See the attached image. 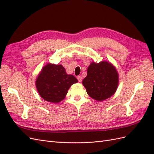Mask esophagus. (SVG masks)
<instances>
[{"instance_id":"esophagus-1","label":"esophagus","mask_w":154,"mask_h":154,"mask_svg":"<svg viewBox=\"0 0 154 154\" xmlns=\"http://www.w3.org/2000/svg\"><path fill=\"white\" fill-rule=\"evenodd\" d=\"M77 78V79H78V81H79V82H81V81H82V77H81V76H78Z\"/></svg>"}]
</instances>
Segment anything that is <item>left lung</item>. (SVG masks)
I'll list each match as a JSON object with an SVG mask.
<instances>
[{
	"label": "left lung",
	"instance_id": "8db88e82",
	"mask_svg": "<svg viewBox=\"0 0 154 154\" xmlns=\"http://www.w3.org/2000/svg\"><path fill=\"white\" fill-rule=\"evenodd\" d=\"M82 83L91 98L102 101L115 93L119 84V75L116 69L109 62H93L88 67L87 75Z\"/></svg>",
	"mask_w": 154,
	"mask_h": 154
}]
</instances>
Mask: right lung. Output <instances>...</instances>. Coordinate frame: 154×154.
I'll return each mask as SVG.
<instances>
[{
	"label": "right lung",
	"instance_id": "right-lung-1",
	"mask_svg": "<svg viewBox=\"0 0 154 154\" xmlns=\"http://www.w3.org/2000/svg\"><path fill=\"white\" fill-rule=\"evenodd\" d=\"M77 82L73 75L66 73L61 65L49 63L38 75L35 85L42 98L48 102L57 103L65 97L72 85Z\"/></svg>",
	"mask_w": 154,
	"mask_h": 154
}]
</instances>
